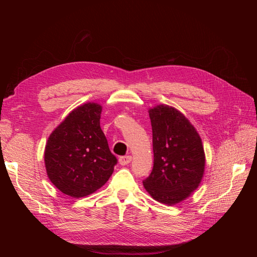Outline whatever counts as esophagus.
Listing matches in <instances>:
<instances>
[{
  "mask_svg": "<svg viewBox=\"0 0 257 257\" xmlns=\"http://www.w3.org/2000/svg\"><path fill=\"white\" fill-rule=\"evenodd\" d=\"M131 161H132V157H131V155H125V157H121V158L119 159V163H120V164H121L122 166L130 164Z\"/></svg>",
  "mask_w": 257,
  "mask_h": 257,
  "instance_id": "34e87169",
  "label": "esophagus"
}]
</instances>
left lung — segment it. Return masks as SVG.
<instances>
[{
	"mask_svg": "<svg viewBox=\"0 0 257 257\" xmlns=\"http://www.w3.org/2000/svg\"><path fill=\"white\" fill-rule=\"evenodd\" d=\"M149 115L154 161L143 183L155 200L175 205L190 196L203 179V144L195 127L175 108L159 105Z\"/></svg>",
	"mask_w": 257,
	"mask_h": 257,
	"instance_id": "8db88e82",
	"label": "left lung"
}]
</instances>
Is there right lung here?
Here are the masks:
<instances>
[{
    "mask_svg": "<svg viewBox=\"0 0 257 257\" xmlns=\"http://www.w3.org/2000/svg\"><path fill=\"white\" fill-rule=\"evenodd\" d=\"M100 112L102 107L95 103L77 107L48 138L46 170L66 195H90L108 181L118 163L100 128Z\"/></svg>",
    "mask_w": 257,
    "mask_h": 257,
    "instance_id": "1",
    "label": "right lung"
}]
</instances>
